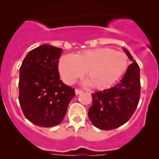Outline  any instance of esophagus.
Here are the masks:
<instances>
[{"instance_id":"1","label":"esophagus","mask_w":159,"mask_h":159,"mask_svg":"<svg viewBox=\"0 0 159 159\" xmlns=\"http://www.w3.org/2000/svg\"><path fill=\"white\" fill-rule=\"evenodd\" d=\"M75 94H76V95H79V94H80V93H82L83 92V91L82 90H80V89H75Z\"/></svg>"}]
</instances>
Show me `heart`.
<instances>
[{
    "label": "heart",
    "instance_id": "heart-1",
    "mask_svg": "<svg viewBox=\"0 0 159 159\" xmlns=\"http://www.w3.org/2000/svg\"><path fill=\"white\" fill-rule=\"evenodd\" d=\"M129 66L128 57L124 52L111 48L87 50L75 55H64L60 60L59 70L67 84H72L86 75L92 86L106 88L116 83L126 72Z\"/></svg>",
    "mask_w": 159,
    "mask_h": 159
}]
</instances>
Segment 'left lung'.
<instances>
[{
	"mask_svg": "<svg viewBox=\"0 0 159 159\" xmlns=\"http://www.w3.org/2000/svg\"><path fill=\"white\" fill-rule=\"evenodd\" d=\"M124 51L133 62L128 66L121 81L109 89L92 94L93 102L88 111V117L92 124L101 130L116 129L127 123L139 102V66L128 51Z\"/></svg>",
	"mask_w": 159,
	"mask_h": 159,
	"instance_id": "1",
	"label": "left lung"
}]
</instances>
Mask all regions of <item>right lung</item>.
<instances>
[{
    "label": "right lung",
    "instance_id": "add662e5",
    "mask_svg": "<svg viewBox=\"0 0 159 159\" xmlns=\"http://www.w3.org/2000/svg\"><path fill=\"white\" fill-rule=\"evenodd\" d=\"M61 53L62 48L43 44L29 52L20 67V105L26 119L40 127L60 124L75 95L74 88L60 80Z\"/></svg>",
    "mask_w": 159,
    "mask_h": 159
}]
</instances>
